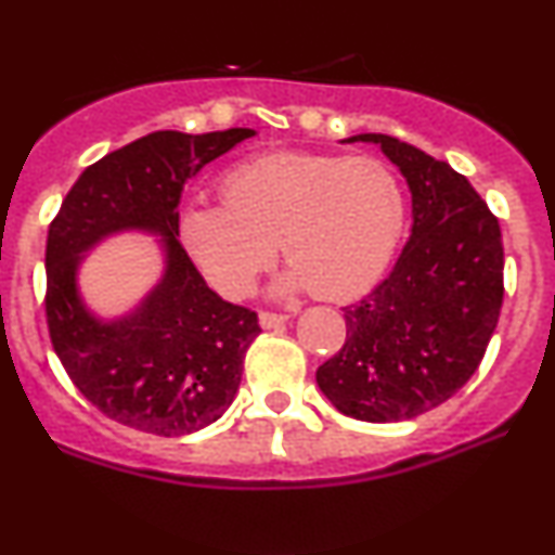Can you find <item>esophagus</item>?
I'll use <instances>...</instances> for the list:
<instances>
[{
  "mask_svg": "<svg viewBox=\"0 0 555 555\" xmlns=\"http://www.w3.org/2000/svg\"><path fill=\"white\" fill-rule=\"evenodd\" d=\"M286 321H289V315H282V313H260L258 315L260 328H279V326H284Z\"/></svg>",
  "mask_w": 555,
  "mask_h": 555,
  "instance_id": "34e87169",
  "label": "esophagus"
}]
</instances>
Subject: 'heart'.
<instances>
[{
    "mask_svg": "<svg viewBox=\"0 0 555 555\" xmlns=\"http://www.w3.org/2000/svg\"><path fill=\"white\" fill-rule=\"evenodd\" d=\"M224 206L190 201L180 242L219 295L242 297L282 245V289L323 299L367 292L386 271L404 224L397 177L378 158L263 154L221 180Z\"/></svg>",
    "mask_w": 555,
    "mask_h": 555,
    "instance_id": "1",
    "label": "heart"
}]
</instances>
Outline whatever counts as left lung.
<instances>
[{"label": "left lung", "instance_id": "obj_1", "mask_svg": "<svg viewBox=\"0 0 555 555\" xmlns=\"http://www.w3.org/2000/svg\"><path fill=\"white\" fill-rule=\"evenodd\" d=\"M341 143H375L412 193V234L365 299L344 308L347 341L315 380L341 415L399 423L443 404L473 378L499 323L503 242L499 219L473 184L380 132Z\"/></svg>", "mask_w": 555, "mask_h": 555}]
</instances>
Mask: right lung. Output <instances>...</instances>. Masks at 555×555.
I'll list each match as a JSON object with an SVG mask.
<instances>
[{
	"label": "right lung",
	"instance_id": "obj_1",
	"mask_svg": "<svg viewBox=\"0 0 555 555\" xmlns=\"http://www.w3.org/2000/svg\"><path fill=\"white\" fill-rule=\"evenodd\" d=\"M253 135L250 127L151 132L82 171L49 227L52 347L82 397L114 423L188 436L216 423L237 393L258 315L208 289L177 242V206L190 177ZM125 231L159 237L165 273L130 314L101 319L81 299L77 271L88 249Z\"/></svg>",
	"mask_w": 555,
	"mask_h": 555
}]
</instances>
